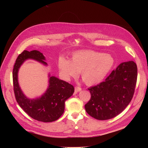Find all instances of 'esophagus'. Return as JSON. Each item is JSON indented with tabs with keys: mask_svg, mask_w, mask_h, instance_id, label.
I'll use <instances>...</instances> for the list:
<instances>
[{
	"mask_svg": "<svg viewBox=\"0 0 148 148\" xmlns=\"http://www.w3.org/2000/svg\"><path fill=\"white\" fill-rule=\"evenodd\" d=\"M82 91V88H80L79 86H75V93H77L78 92H79Z\"/></svg>",
	"mask_w": 148,
	"mask_h": 148,
	"instance_id": "1",
	"label": "esophagus"
}]
</instances>
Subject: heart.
Segmentation results:
<instances>
[{
  "label": "heart",
  "mask_w": 148,
  "mask_h": 148,
  "mask_svg": "<svg viewBox=\"0 0 148 148\" xmlns=\"http://www.w3.org/2000/svg\"><path fill=\"white\" fill-rule=\"evenodd\" d=\"M114 58L107 53L91 50L75 53L71 61L61 57L59 68L66 79L77 77L81 72L84 83L92 86L101 82L113 68Z\"/></svg>",
  "instance_id": "1"
}]
</instances>
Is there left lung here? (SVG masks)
I'll use <instances>...</instances> for the list:
<instances>
[{
  "instance_id": "8db88e82",
  "label": "left lung",
  "mask_w": 148,
  "mask_h": 148,
  "mask_svg": "<svg viewBox=\"0 0 148 148\" xmlns=\"http://www.w3.org/2000/svg\"><path fill=\"white\" fill-rule=\"evenodd\" d=\"M137 80V66L133 61L120 64L104 82L88 88L91 99L85 110L92 117L104 120L120 114L131 102Z\"/></svg>"
}]
</instances>
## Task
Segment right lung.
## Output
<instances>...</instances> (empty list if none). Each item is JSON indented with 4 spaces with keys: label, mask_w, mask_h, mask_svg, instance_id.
<instances>
[{
    "label": "right lung",
    "mask_w": 148,
    "mask_h": 148,
    "mask_svg": "<svg viewBox=\"0 0 148 148\" xmlns=\"http://www.w3.org/2000/svg\"><path fill=\"white\" fill-rule=\"evenodd\" d=\"M28 59L36 60L44 65L45 57L42 53L34 50L24 51L18 56L13 69V90L18 104L31 118L42 122H52L59 119L65 109V101L72 96L74 87L63 80L49 75V86L46 91L36 99H29L21 89L18 73L21 65Z\"/></svg>",
    "instance_id": "obj_1"
}]
</instances>
